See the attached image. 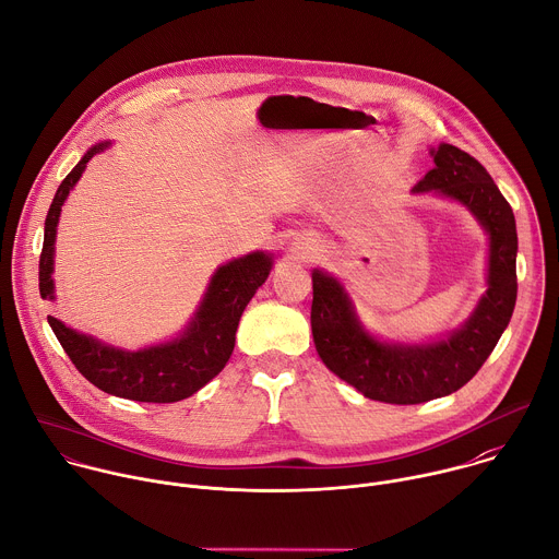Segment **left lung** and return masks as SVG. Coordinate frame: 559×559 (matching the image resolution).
I'll use <instances>...</instances> for the list:
<instances>
[{"label":"left lung","instance_id":"left-lung-1","mask_svg":"<svg viewBox=\"0 0 559 559\" xmlns=\"http://www.w3.org/2000/svg\"><path fill=\"white\" fill-rule=\"evenodd\" d=\"M435 168L413 192H435L465 205L489 234L487 290L472 317L450 336L421 345L373 338L343 286L312 271V336L325 367L369 400L421 404L461 389L483 367L504 332L518 293V234L511 205L487 170L452 144L430 148Z\"/></svg>","mask_w":559,"mask_h":559}]
</instances>
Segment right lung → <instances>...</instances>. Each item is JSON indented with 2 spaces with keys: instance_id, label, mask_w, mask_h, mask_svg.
Returning a JSON list of instances; mask_svg holds the SVG:
<instances>
[{
  "instance_id": "obj_1",
  "label": "right lung",
  "mask_w": 559,
  "mask_h": 559,
  "mask_svg": "<svg viewBox=\"0 0 559 559\" xmlns=\"http://www.w3.org/2000/svg\"><path fill=\"white\" fill-rule=\"evenodd\" d=\"M107 146L109 142L92 146L63 179L52 199L39 260V293L44 299H55L52 271L61 207L70 190L83 177L87 162ZM271 266L273 258L264 251H253L223 264L214 273L188 328L175 341L138 352L111 347L90 334L68 328L55 317H48V323L76 369L105 393L135 402H179L223 371L234 352L238 321L255 290L266 282Z\"/></svg>"
}]
</instances>
